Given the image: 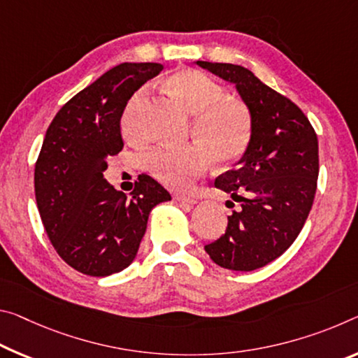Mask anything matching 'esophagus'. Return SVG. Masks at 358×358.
Segmentation results:
<instances>
[{
  "mask_svg": "<svg viewBox=\"0 0 358 358\" xmlns=\"http://www.w3.org/2000/svg\"><path fill=\"white\" fill-rule=\"evenodd\" d=\"M175 199H177L180 203H186V206H194V203L197 202L194 197L185 196V194H177V196H175Z\"/></svg>",
  "mask_w": 358,
  "mask_h": 358,
  "instance_id": "obj_1",
  "label": "esophagus"
}]
</instances>
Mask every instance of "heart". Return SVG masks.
<instances>
[{"label": "heart", "instance_id": "obj_1", "mask_svg": "<svg viewBox=\"0 0 358 358\" xmlns=\"http://www.w3.org/2000/svg\"><path fill=\"white\" fill-rule=\"evenodd\" d=\"M169 87L185 101L192 117V134L199 140L181 148H157L146 156V169L159 183L185 189L208 169L213 156L231 162L247 150L252 140L253 117L245 103L226 95L221 84L203 71L186 68L167 79ZM138 92L124 113L122 126L130 137L143 135V105Z\"/></svg>", "mask_w": 358, "mask_h": 358}]
</instances>
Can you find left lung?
Masks as SVG:
<instances>
[{"instance_id":"left-lung-1","label":"left lung","mask_w":358,"mask_h":358,"mask_svg":"<svg viewBox=\"0 0 358 358\" xmlns=\"http://www.w3.org/2000/svg\"><path fill=\"white\" fill-rule=\"evenodd\" d=\"M196 64L236 84L253 117L247 151L236 169L215 180L241 210L228 217L226 232L206 252L224 269L255 271L279 258L308 220L319 177V140L304 113L250 70Z\"/></svg>"}]
</instances>
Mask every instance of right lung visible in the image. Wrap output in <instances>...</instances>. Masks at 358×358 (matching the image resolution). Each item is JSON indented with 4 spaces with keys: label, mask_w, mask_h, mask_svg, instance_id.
Instances as JSON below:
<instances>
[{
    "label": "right lung",
    "mask_w": 358,
    "mask_h": 358,
    "mask_svg": "<svg viewBox=\"0 0 358 358\" xmlns=\"http://www.w3.org/2000/svg\"><path fill=\"white\" fill-rule=\"evenodd\" d=\"M161 64H121L60 108L35 164V196L59 257L86 275L126 269L137 257L152 207L170 194L140 175L130 197L103 178L106 159L122 150L121 116L129 99Z\"/></svg>",
    "instance_id": "add662e5"
}]
</instances>
